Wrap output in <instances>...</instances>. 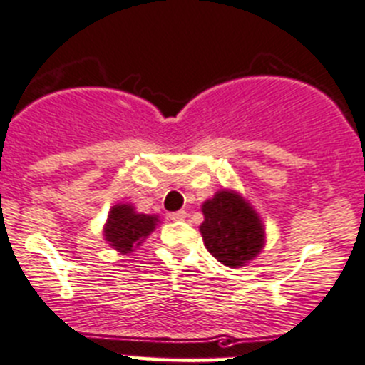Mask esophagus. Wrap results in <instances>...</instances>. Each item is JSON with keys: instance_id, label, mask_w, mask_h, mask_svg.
Masks as SVG:
<instances>
[{"instance_id": "obj_1", "label": "esophagus", "mask_w": 365, "mask_h": 365, "mask_svg": "<svg viewBox=\"0 0 365 365\" xmlns=\"http://www.w3.org/2000/svg\"><path fill=\"white\" fill-rule=\"evenodd\" d=\"M168 218L172 220V222H182L184 218H186V211H175V212H170V215H168Z\"/></svg>"}]
</instances>
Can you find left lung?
I'll use <instances>...</instances> for the list:
<instances>
[{
	"instance_id": "obj_1",
	"label": "left lung",
	"mask_w": 365,
	"mask_h": 365,
	"mask_svg": "<svg viewBox=\"0 0 365 365\" xmlns=\"http://www.w3.org/2000/svg\"><path fill=\"white\" fill-rule=\"evenodd\" d=\"M202 240L212 257L236 268L259 254L262 247V225L250 205L236 193L218 191L202 205Z\"/></svg>"
}]
</instances>
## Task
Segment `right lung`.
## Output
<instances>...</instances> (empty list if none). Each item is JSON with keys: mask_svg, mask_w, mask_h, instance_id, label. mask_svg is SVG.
I'll return each mask as SVG.
<instances>
[{"mask_svg": "<svg viewBox=\"0 0 365 365\" xmlns=\"http://www.w3.org/2000/svg\"><path fill=\"white\" fill-rule=\"evenodd\" d=\"M156 220V216L138 215L128 204L115 205L108 218L104 236H106V241H110L111 247L128 254L133 248L138 247L143 237L149 236V232H153Z\"/></svg>", "mask_w": 365, "mask_h": 365, "instance_id": "add662e5", "label": "right lung"}]
</instances>
